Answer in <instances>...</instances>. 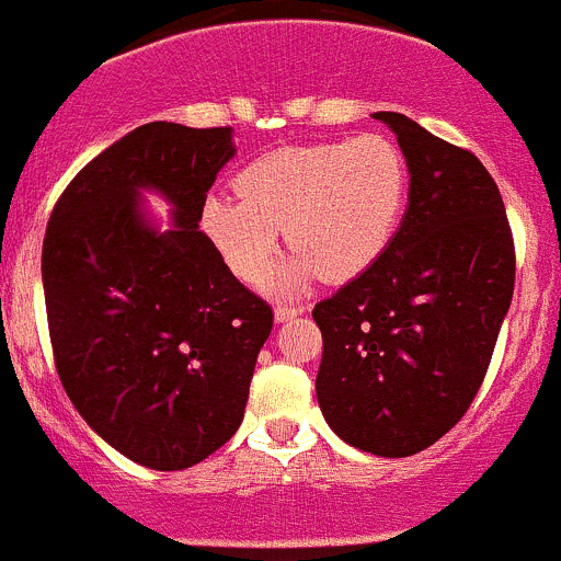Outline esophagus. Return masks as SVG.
Returning <instances> with one entry per match:
<instances>
[{
    "instance_id": "1",
    "label": "esophagus",
    "mask_w": 561,
    "mask_h": 561,
    "mask_svg": "<svg viewBox=\"0 0 561 561\" xmlns=\"http://www.w3.org/2000/svg\"><path fill=\"white\" fill-rule=\"evenodd\" d=\"M298 314H304V307H285V304H279V307L274 309L276 322H290V320H296Z\"/></svg>"
}]
</instances>
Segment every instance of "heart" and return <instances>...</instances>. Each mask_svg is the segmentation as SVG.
Masks as SVG:
<instances>
[{
    "label": "heart",
    "instance_id": "b5f03b06",
    "mask_svg": "<svg viewBox=\"0 0 561 561\" xmlns=\"http://www.w3.org/2000/svg\"><path fill=\"white\" fill-rule=\"evenodd\" d=\"M407 160L386 135L293 146L265 154L236 179V195H208L201 228L239 279L257 285L279 252L296 249L268 282L296 293L317 276L364 274L390 244L407 203Z\"/></svg>",
    "mask_w": 561,
    "mask_h": 561
}]
</instances>
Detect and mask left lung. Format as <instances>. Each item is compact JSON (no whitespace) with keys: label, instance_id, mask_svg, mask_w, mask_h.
<instances>
[{"label":"left lung","instance_id":"8db88e82","mask_svg":"<svg viewBox=\"0 0 561 561\" xmlns=\"http://www.w3.org/2000/svg\"><path fill=\"white\" fill-rule=\"evenodd\" d=\"M371 116L407 160V211L386 252L314 307V390L336 437L404 458L472 404L511 309L516 254L505 203L478 157L401 113Z\"/></svg>","mask_w":561,"mask_h":561}]
</instances>
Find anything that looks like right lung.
Instances as JSON below:
<instances>
[{
	"label": "right lung",
	"mask_w": 561,
	"mask_h": 561,
	"mask_svg": "<svg viewBox=\"0 0 561 561\" xmlns=\"http://www.w3.org/2000/svg\"><path fill=\"white\" fill-rule=\"evenodd\" d=\"M236 157L233 129L151 122L94 157L56 203L43 290L59 380L78 415L129 461L186 469L244 421L274 314L201 222ZM144 191L160 194L169 225Z\"/></svg>",
	"instance_id": "1"
}]
</instances>
